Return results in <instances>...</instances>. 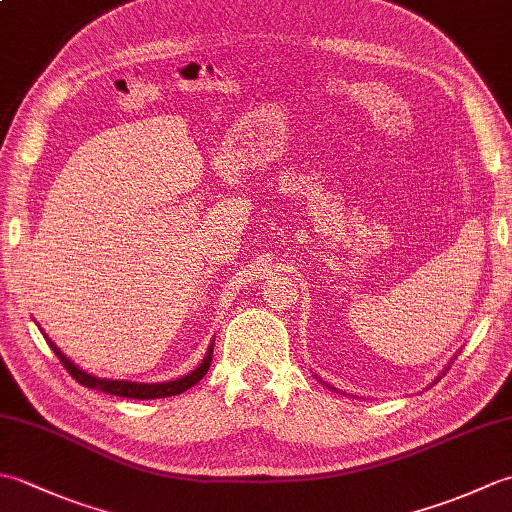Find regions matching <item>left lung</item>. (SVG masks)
Instances as JSON below:
<instances>
[{
	"label": "left lung",
	"instance_id": "left-lung-1",
	"mask_svg": "<svg viewBox=\"0 0 512 512\" xmlns=\"http://www.w3.org/2000/svg\"><path fill=\"white\" fill-rule=\"evenodd\" d=\"M451 363H453V361H451ZM442 374H444V372H442ZM440 378H442V376H438L436 380H433V383H438V380H440ZM319 380H321V378H319ZM321 383H323V380H321ZM323 385H325V383H323ZM325 387H330V385H325ZM330 389H334V391H339V389H336V387H330Z\"/></svg>",
	"mask_w": 512,
	"mask_h": 512
}]
</instances>
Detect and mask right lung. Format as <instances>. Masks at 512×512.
Masks as SVG:
<instances>
[{
  "instance_id": "right-lung-1",
  "label": "right lung",
  "mask_w": 512,
  "mask_h": 512,
  "mask_svg": "<svg viewBox=\"0 0 512 512\" xmlns=\"http://www.w3.org/2000/svg\"><path fill=\"white\" fill-rule=\"evenodd\" d=\"M43 339L50 345V350L59 356V361L63 363V367L68 369L72 374V378L76 383H81L90 389H99L103 394H112V396H123V398H138V400H151V398H167V396H178L182 391H187L189 387H193L195 383H200L202 376L209 372L211 361H213V343L206 350L202 363L191 369L189 374H184L176 380H167V383H132V380H114V378H99L94 374H88L85 369H81L79 365H74L68 356H65L57 343H54L50 336L43 332Z\"/></svg>"
}]
</instances>
